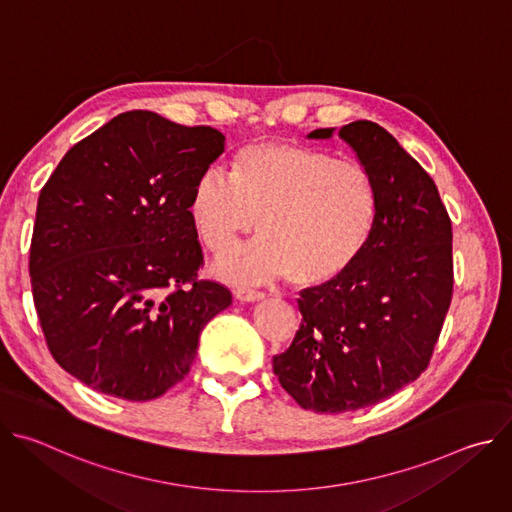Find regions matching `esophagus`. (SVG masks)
Segmentation results:
<instances>
[{
    "label": "esophagus",
    "mask_w": 512,
    "mask_h": 512,
    "mask_svg": "<svg viewBox=\"0 0 512 512\" xmlns=\"http://www.w3.org/2000/svg\"><path fill=\"white\" fill-rule=\"evenodd\" d=\"M235 298L241 302H259L265 298V294H261V291H255V289H249V287H237Z\"/></svg>",
    "instance_id": "esophagus-1"
}]
</instances>
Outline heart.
Masks as SVG:
<instances>
[{
    "label": "heart",
    "mask_w": 512,
    "mask_h": 512,
    "mask_svg": "<svg viewBox=\"0 0 512 512\" xmlns=\"http://www.w3.org/2000/svg\"><path fill=\"white\" fill-rule=\"evenodd\" d=\"M188 212L202 245L223 255L257 229L261 239L216 265L223 277L320 287L344 275L369 247L379 188L358 162L289 141L247 143L231 176L202 172Z\"/></svg>",
    "instance_id": "1"
}]
</instances>
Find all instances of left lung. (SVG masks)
I'll list each match as a JSON object with an SVG mask.
<instances>
[{
	"label": "left lung",
	"instance_id": "obj_1",
	"mask_svg": "<svg viewBox=\"0 0 512 512\" xmlns=\"http://www.w3.org/2000/svg\"><path fill=\"white\" fill-rule=\"evenodd\" d=\"M338 135L377 182L379 221L344 275L302 291L300 330L273 356L281 387L316 413L369 407L413 383L454 291L452 221L431 176L373 121H352Z\"/></svg>",
	"mask_w": 512,
	"mask_h": 512
}]
</instances>
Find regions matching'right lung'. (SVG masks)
<instances>
[{
	"instance_id": "right-lung-1",
	"label": "right lung",
	"mask_w": 512,
	"mask_h": 512,
	"mask_svg": "<svg viewBox=\"0 0 512 512\" xmlns=\"http://www.w3.org/2000/svg\"><path fill=\"white\" fill-rule=\"evenodd\" d=\"M225 135L127 111L81 139L44 184L30 245L50 354L99 393L152 401L180 383L202 328L233 296L200 279L188 212Z\"/></svg>"
}]
</instances>
